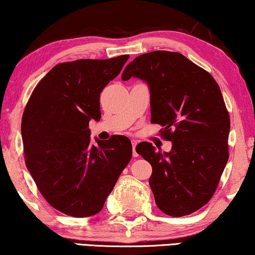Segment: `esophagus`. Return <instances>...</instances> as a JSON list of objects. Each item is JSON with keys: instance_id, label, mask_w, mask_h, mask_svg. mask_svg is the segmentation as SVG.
Masks as SVG:
<instances>
[{"instance_id": "esophagus-1", "label": "esophagus", "mask_w": 255, "mask_h": 255, "mask_svg": "<svg viewBox=\"0 0 255 255\" xmlns=\"http://www.w3.org/2000/svg\"><path fill=\"white\" fill-rule=\"evenodd\" d=\"M131 143H132V155H134V157H137V152H136V150H135V147H136V145H137V140H135V139H132L131 140Z\"/></svg>"}]
</instances>
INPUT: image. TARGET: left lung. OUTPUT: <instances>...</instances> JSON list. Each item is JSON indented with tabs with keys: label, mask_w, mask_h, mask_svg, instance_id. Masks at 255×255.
Here are the masks:
<instances>
[{
	"label": "left lung",
	"mask_w": 255,
	"mask_h": 255,
	"mask_svg": "<svg viewBox=\"0 0 255 255\" xmlns=\"http://www.w3.org/2000/svg\"><path fill=\"white\" fill-rule=\"evenodd\" d=\"M143 80L150 89L151 123L172 150L149 142L136 152L150 162L149 180L159 210L170 216L198 211L214 195L229 159L230 118L214 78L178 52L152 51L128 64L121 79Z\"/></svg>",
	"instance_id": "left-lung-1"
}]
</instances>
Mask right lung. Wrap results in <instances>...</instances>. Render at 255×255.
Returning <instances> with one entry per match:
<instances>
[{
  "mask_svg": "<svg viewBox=\"0 0 255 255\" xmlns=\"http://www.w3.org/2000/svg\"><path fill=\"white\" fill-rule=\"evenodd\" d=\"M129 55L79 59L52 67L30 95L21 120L25 164L44 199L74 218L102 211L130 161V139L112 135L90 144L89 121H100V95Z\"/></svg>",
  "mask_w": 255,
  "mask_h": 255,
  "instance_id": "right-lung-1",
  "label": "right lung"
}]
</instances>
